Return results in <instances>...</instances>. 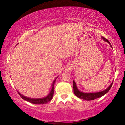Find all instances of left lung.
I'll list each match as a JSON object with an SVG mask.
<instances>
[{"label":"left lung","mask_w":125,"mask_h":125,"mask_svg":"<svg viewBox=\"0 0 125 125\" xmlns=\"http://www.w3.org/2000/svg\"><path fill=\"white\" fill-rule=\"evenodd\" d=\"M101 38H102V39L104 40L105 42H107V43L110 45V47L113 48L111 45L108 40L104 37H101ZM112 85H113V82H112V83L109 85L108 88L103 91H101V92H96V93H84V92H80V90H79V89H78L77 88V85H76L75 81H74L73 80V83L74 93L75 96H77L78 98H79L80 99H83V100H86L88 101L93 100H94V99L100 98V97L106 94V93L109 92V90L110 89Z\"/></svg>","instance_id":"left-lung-1"}]
</instances>
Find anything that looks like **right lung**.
<instances>
[{
	"instance_id": "right-lung-1",
	"label": "right lung",
	"mask_w": 125,
	"mask_h": 125,
	"mask_svg": "<svg viewBox=\"0 0 125 125\" xmlns=\"http://www.w3.org/2000/svg\"><path fill=\"white\" fill-rule=\"evenodd\" d=\"M58 78L57 77L56 79H55L51 85V89L49 93L47 95V96L44 97V98H38V99H34V98H29L25 96L22 95L20 94V93L18 92V94H19V95L21 97V98L24 99L25 100L27 101H29V102L32 103V104H46L48 102H49L50 101L52 100L53 98V93H54V85L55 84V82H56V79Z\"/></svg>"
}]
</instances>
